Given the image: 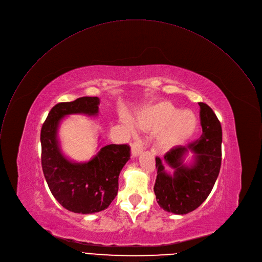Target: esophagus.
Listing matches in <instances>:
<instances>
[{"mask_svg": "<svg viewBox=\"0 0 262 262\" xmlns=\"http://www.w3.org/2000/svg\"><path fill=\"white\" fill-rule=\"evenodd\" d=\"M143 149V142L142 140H136L134 141V143L132 144V148H131V154H132V157H137Z\"/></svg>", "mask_w": 262, "mask_h": 262, "instance_id": "obj_1", "label": "esophagus"}]
</instances>
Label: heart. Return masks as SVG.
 <instances>
[{
	"label": "heart",
	"instance_id": "1",
	"mask_svg": "<svg viewBox=\"0 0 262 262\" xmlns=\"http://www.w3.org/2000/svg\"><path fill=\"white\" fill-rule=\"evenodd\" d=\"M136 124L143 130L160 131L157 144L168 151L187 142L196 132L198 120L191 111H180L170 102L160 101L139 111Z\"/></svg>",
	"mask_w": 262,
	"mask_h": 262
}]
</instances>
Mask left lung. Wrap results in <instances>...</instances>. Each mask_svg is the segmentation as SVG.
<instances>
[{
    "label": "left lung",
    "mask_w": 262,
    "mask_h": 262,
    "mask_svg": "<svg viewBox=\"0 0 262 262\" xmlns=\"http://www.w3.org/2000/svg\"><path fill=\"white\" fill-rule=\"evenodd\" d=\"M200 106L202 134L187 145H179L156 158L157 179L154 192L158 204L168 213L186 215L193 212L210 195L220 172L222 161V128L213 110L205 103ZM189 151L193 152L190 166L184 163ZM168 165L175 171L165 170Z\"/></svg>",
    "instance_id": "obj_1"
}]
</instances>
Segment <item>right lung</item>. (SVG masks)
<instances>
[{
    "label": "right lung",
    "mask_w": 262,
    "mask_h": 262,
    "mask_svg": "<svg viewBox=\"0 0 262 262\" xmlns=\"http://www.w3.org/2000/svg\"><path fill=\"white\" fill-rule=\"evenodd\" d=\"M100 99L81 97L51 108L41 129V164L49 190L66 210L77 214L104 211L116 198L119 176L130 159L128 144H108L88 162L68 160L60 147L58 131L69 115L98 116Z\"/></svg>",
    "instance_id": "1"
}]
</instances>
